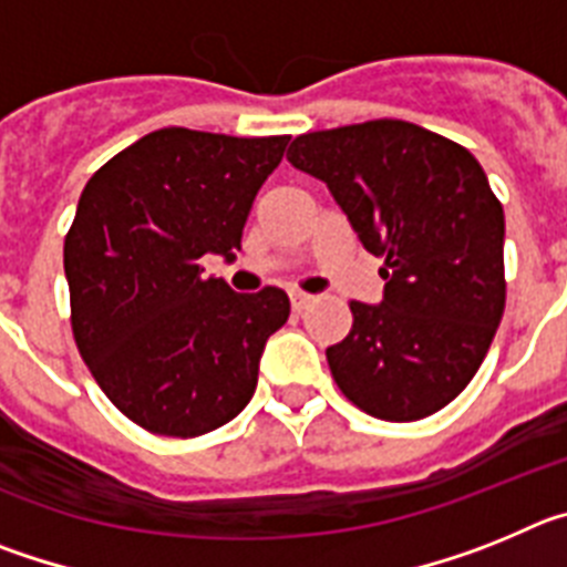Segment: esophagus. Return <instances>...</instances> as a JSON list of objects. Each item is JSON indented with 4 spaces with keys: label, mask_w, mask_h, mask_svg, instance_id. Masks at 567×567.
<instances>
[{
    "label": "esophagus",
    "mask_w": 567,
    "mask_h": 567,
    "mask_svg": "<svg viewBox=\"0 0 567 567\" xmlns=\"http://www.w3.org/2000/svg\"><path fill=\"white\" fill-rule=\"evenodd\" d=\"M289 300H292V309L295 312H303V309H309L315 303V295H307V292H289Z\"/></svg>",
    "instance_id": "obj_1"
}]
</instances>
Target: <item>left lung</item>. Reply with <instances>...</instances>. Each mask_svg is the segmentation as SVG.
<instances>
[{
    "label": "left lung",
    "mask_w": 567,
    "mask_h": 567,
    "mask_svg": "<svg viewBox=\"0 0 567 567\" xmlns=\"http://www.w3.org/2000/svg\"><path fill=\"white\" fill-rule=\"evenodd\" d=\"M287 158L385 260L383 300H352V332L327 349L334 383L380 420L440 412L477 374L505 309V215L480 162L400 118L298 135Z\"/></svg>",
    "instance_id": "8db88e82"
}]
</instances>
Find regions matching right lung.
I'll return each mask as SVG.
<instances>
[{
    "instance_id": "obj_1",
    "label": "right lung",
    "mask_w": 567,
    "mask_h": 567,
    "mask_svg": "<svg viewBox=\"0 0 567 567\" xmlns=\"http://www.w3.org/2000/svg\"><path fill=\"white\" fill-rule=\"evenodd\" d=\"M287 144L164 127L82 189L64 238L73 338L102 392L147 432L198 437L252 400L289 298L278 287L233 292L202 258L235 260Z\"/></svg>"
}]
</instances>
